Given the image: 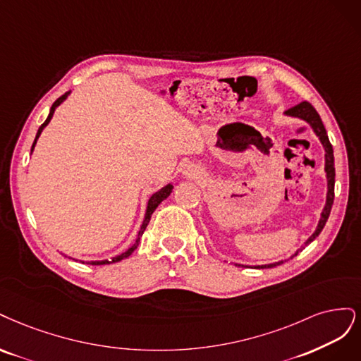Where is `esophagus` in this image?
Listing matches in <instances>:
<instances>
[{"label": "esophagus", "mask_w": 361, "mask_h": 361, "mask_svg": "<svg viewBox=\"0 0 361 361\" xmlns=\"http://www.w3.org/2000/svg\"><path fill=\"white\" fill-rule=\"evenodd\" d=\"M184 173H185V177H190V178H196L197 177V172L195 169H190V168L185 169Z\"/></svg>", "instance_id": "esophagus-1"}]
</instances>
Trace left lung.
<instances>
[{
  "label": "left lung",
  "mask_w": 361,
  "mask_h": 361,
  "mask_svg": "<svg viewBox=\"0 0 361 361\" xmlns=\"http://www.w3.org/2000/svg\"><path fill=\"white\" fill-rule=\"evenodd\" d=\"M285 115H288V117H294V118H300V120L306 121L312 127V130L315 132V135L319 137V141H321V144H322V147L325 149V168L324 169H325V173H327V176H325V177H327V201H325V207H324V210L321 213V219H319V222H318V226H317L315 232H313V234L305 243V246H307L309 243H312L313 240H315L321 234V231L324 229L325 224H327V219L330 216L331 207H333V201H334V177H336L333 147H331V144L329 141L327 130H325V127L322 124V120L319 117V114L315 111V108H313L309 102H301V103L295 104V106L285 111ZM305 246L300 247L290 258L297 257L298 252L303 250ZM281 264H283V261H279V262H274V264H267V265H253V267H255V269H271V267L281 265Z\"/></svg>",
  "instance_id": "8db88e82"
}]
</instances>
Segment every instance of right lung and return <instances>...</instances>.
Here are the masks:
<instances>
[{"mask_svg": "<svg viewBox=\"0 0 361 361\" xmlns=\"http://www.w3.org/2000/svg\"><path fill=\"white\" fill-rule=\"evenodd\" d=\"M71 94V91L68 92H66V94H63L60 99H56L55 102H54V104H52V108H51V111H49V115H48V118H46V121L39 127V130H37V135H36V139H34V142H32V147H31V153H32V149H34V147H36V144H37V139H39V136H40V133L43 132V129L46 126L49 124V121H51V118L54 117V112H55V109L60 106V104L67 99V96ZM172 189H173V185L172 184H168V185H165V188H161L159 192H156V193H153V196L149 197L148 200V204H147V212H145V217H144V222H142V225H141V229H139V232H137V238H136V243L133 244L132 247H129L127 249L126 252H123L121 255H117V257H114L111 261H108V259H104V261H91L90 264H92V265H104V264H112V262H118V261H121V259H124V258H129L130 255L133 253V250L137 247V244H139V240H141V237H142V234H144V231H145V228H147V225H148V222H149V219H151V214L154 213V210L157 208V205L161 202V201H165L166 197L171 195V192H172Z\"/></svg>", "mask_w": 361, "mask_h": 361, "instance_id": "right-lung-1", "label": "right lung"}]
</instances>
